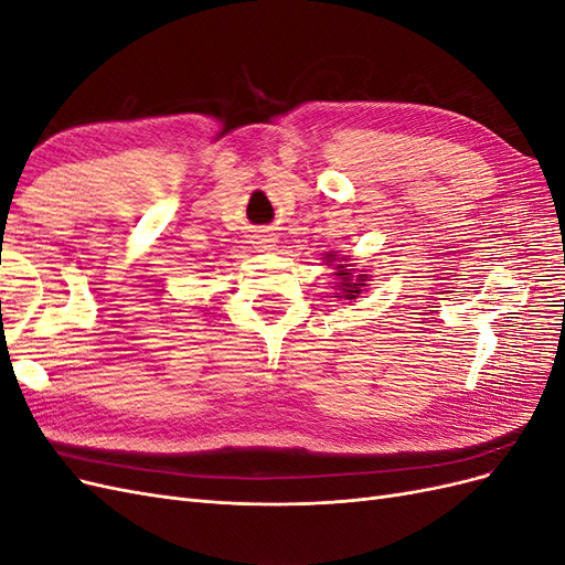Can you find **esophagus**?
Instances as JSON below:
<instances>
[{"label":"esophagus","mask_w":565,"mask_h":565,"mask_svg":"<svg viewBox=\"0 0 565 565\" xmlns=\"http://www.w3.org/2000/svg\"><path fill=\"white\" fill-rule=\"evenodd\" d=\"M254 241H256V247H259V249H276L278 237L273 233H259L254 237Z\"/></svg>","instance_id":"1"}]
</instances>
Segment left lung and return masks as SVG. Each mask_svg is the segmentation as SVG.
I'll return each instance as SVG.
<instances>
[{"mask_svg":"<svg viewBox=\"0 0 565 565\" xmlns=\"http://www.w3.org/2000/svg\"><path fill=\"white\" fill-rule=\"evenodd\" d=\"M330 256V259L334 262V254H328ZM334 276L339 278V287L341 289H344V297L347 299H355L358 295H361V287L365 285L363 280H365V276H358V278H353L351 276V270L347 268V266H337V273H334Z\"/></svg>","mask_w":565,"mask_h":565,"instance_id":"left-lung-1","label":"left lung"}]
</instances>
